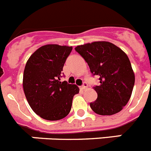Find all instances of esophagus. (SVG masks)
<instances>
[{
    "instance_id": "obj_1",
    "label": "esophagus",
    "mask_w": 151,
    "mask_h": 151,
    "mask_svg": "<svg viewBox=\"0 0 151 151\" xmlns=\"http://www.w3.org/2000/svg\"><path fill=\"white\" fill-rule=\"evenodd\" d=\"M87 87H88L87 82H84L83 84H82V86H81V88H82V89H85Z\"/></svg>"
}]
</instances>
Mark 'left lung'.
Here are the masks:
<instances>
[{"label":"left lung","instance_id":"obj_1","mask_svg":"<svg viewBox=\"0 0 151 151\" xmlns=\"http://www.w3.org/2000/svg\"><path fill=\"white\" fill-rule=\"evenodd\" d=\"M75 50L87 63L92 76L99 77V85L94 87L97 98L90 103L92 110L103 116L121 111L129 102L134 85L128 56L107 41L79 45Z\"/></svg>","mask_w":151,"mask_h":151}]
</instances>
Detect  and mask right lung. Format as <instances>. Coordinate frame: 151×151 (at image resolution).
Here are the masks:
<instances>
[{
    "label": "right lung",
    "mask_w": 151,
    "mask_h": 151,
    "mask_svg": "<svg viewBox=\"0 0 151 151\" xmlns=\"http://www.w3.org/2000/svg\"><path fill=\"white\" fill-rule=\"evenodd\" d=\"M73 47L57 45L41 47L29 57L23 73V90L33 111L46 120H60L71 110L79 89L60 82L63 68Z\"/></svg>",
    "instance_id": "1"
}]
</instances>
